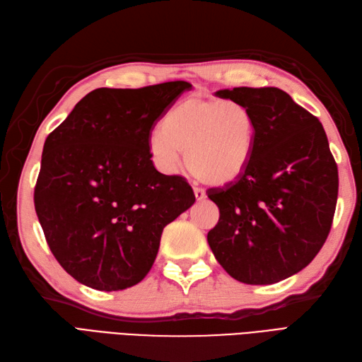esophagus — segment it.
I'll list each match as a JSON object with an SVG mask.
<instances>
[{
  "instance_id": "34e87169",
  "label": "esophagus",
  "mask_w": 362,
  "mask_h": 362,
  "mask_svg": "<svg viewBox=\"0 0 362 362\" xmlns=\"http://www.w3.org/2000/svg\"><path fill=\"white\" fill-rule=\"evenodd\" d=\"M193 193H195V198L199 201V199H204L206 198V192L202 190V189H198V187H195L193 189Z\"/></svg>"
}]
</instances>
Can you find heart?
Returning a JSON list of instances; mask_svg holds the SVG:
<instances>
[{"label": "heart", "mask_w": 362, "mask_h": 362, "mask_svg": "<svg viewBox=\"0 0 362 362\" xmlns=\"http://www.w3.org/2000/svg\"><path fill=\"white\" fill-rule=\"evenodd\" d=\"M258 141V122L247 104L192 95L167 112L148 148L158 169L175 173L184 153L199 182L224 186L247 169Z\"/></svg>", "instance_id": "heart-1"}]
</instances>
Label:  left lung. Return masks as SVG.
Masks as SVG:
<instances>
[{
  "instance_id": "8db88e82",
  "label": "left lung",
  "mask_w": 362,
  "mask_h": 362,
  "mask_svg": "<svg viewBox=\"0 0 362 362\" xmlns=\"http://www.w3.org/2000/svg\"><path fill=\"white\" fill-rule=\"evenodd\" d=\"M215 95L249 105L258 141L240 178L207 192L219 209L207 241L236 281L275 284L308 266L327 240L338 167L320 119L284 90L235 87Z\"/></svg>"
}]
</instances>
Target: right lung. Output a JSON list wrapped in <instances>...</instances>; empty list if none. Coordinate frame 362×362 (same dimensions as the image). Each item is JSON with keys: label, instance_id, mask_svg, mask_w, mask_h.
Returning <instances> with one entry per match:
<instances>
[{"label": "right lung", "instance_id": "1", "mask_svg": "<svg viewBox=\"0 0 362 362\" xmlns=\"http://www.w3.org/2000/svg\"><path fill=\"white\" fill-rule=\"evenodd\" d=\"M192 84L95 89L47 136L35 210L57 261L104 292L138 284L152 269L163 228L195 195L186 178L155 169V122Z\"/></svg>", "mask_w": 362, "mask_h": 362}]
</instances>
